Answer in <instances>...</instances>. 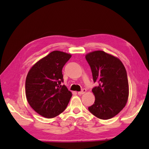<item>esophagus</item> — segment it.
Segmentation results:
<instances>
[{
	"label": "esophagus",
	"instance_id": "esophagus-1",
	"mask_svg": "<svg viewBox=\"0 0 149 149\" xmlns=\"http://www.w3.org/2000/svg\"><path fill=\"white\" fill-rule=\"evenodd\" d=\"M87 91V90L85 89H83L81 91H79L78 92V95H83L84 94V93Z\"/></svg>",
	"mask_w": 149,
	"mask_h": 149
}]
</instances>
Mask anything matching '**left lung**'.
<instances>
[{
  "label": "left lung",
  "instance_id": "left-lung-1",
  "mask_svg": "<svg viewBox=\"0 0 149 149\" xmlns=\"http://www.w3.org/2000/svg\"><path fill=\"white\" fill-rule=\"evenodd\" d=\"M91 69L95 97L94 104L88 109L96 117L108 120L115 116L127 103L129 85L124 65L118 58L102 50L91 52L85 56Z\"/></svg>",
  "mask_w": 149,
  "mask_h": 149
}]
</instances>
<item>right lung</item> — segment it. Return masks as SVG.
<instances>
[{
	"mask_svg": "<svg viewBox=\"0 0 149 149\" xmlns=\"http://www.w3.org/2000/svg\"><path fill=\"white\" fill-rule=\"evenodd\" d=\"M72 55L54 50L42 58L27 74L26 95L27 102L42 116L52 118L66 108L72 94L63 83L62 70Z\"/></svg>",
	"mask_w": 149,
	"mask_h": 149,
	"instance_id": "1",
	"label": "right lung"
}]
</instances>
